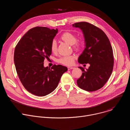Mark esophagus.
<instances>
[{
  "label": "esophagus",
  "instance_id": "esophagus-1",
  "mask_svg": "<svg viewBox=\"0 0 130 130\" xmlns=\"http://www.w3.org/2000/svg\"><path fill=\"white\" fill-rule=\"evenodd\" d=\"M74 67H71V66H68V70L73 69H74Z\"/></svg>",
  "mask_w": 130,
  "mask_h": 130
}]
</instances>
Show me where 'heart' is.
I'll use <instances>...</instances> for the list:
<instances>
[{"instance_id":"b5f03b06","label":"heart","mask_w":130,"mask_h":130,"mask_svg":"<svg viewBox=\"0 0 130 130\" xmlns=\"http://www.w3.org/2000/svg\"><path fill=\"white\" fill-rule=\"evenodd\" d=\"M60 39L64 42L67 43V44L71 45H73V48L75 50L78 51L80 50L82 47V42L80 41L77 40L76 36L70 32H64L60 36ZM50 48L52 52L53 53H55L57 51V44L55 40L52 41ZM75 58V57L74 56H63L58 60V62L65 65L70 66L73 64Z\"/></svg>"}]
</instances>
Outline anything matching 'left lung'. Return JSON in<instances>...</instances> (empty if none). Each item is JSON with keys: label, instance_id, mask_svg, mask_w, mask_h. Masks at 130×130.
Returning <instances> with one entry per match:
<instances>
[{"label": "left lung", "instance_id": "obj_1", "mask_svg": "<svg viewBox=\"0 0 130 130\" xmlns=\"http://www.w3.org/2000/svg\"><path fill=\"white\" fill-rule=\"evenodd\" d=\"M72 25L79 28L85 38V48L78 62L90 65L86 70L78 67L83 72L77 80V85L87 91L98 90L103 87L112 72L114 59L110 42L101 29L92 24L80 22Z\"/></svg>", "mask_w": 130, "mask_h": 130}]
</instances>
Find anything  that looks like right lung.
Here are the masks:
<instances>
[{
    "label": "right lung",
    "mask_w": 130,
    "mask_h": 130,
    "mask_svg": "<svg viewBox=\"0 0 130 130\" xmlns=\"http://www.w3.org/2000/svg\"><path fill=\"white\" fill-rule=\"evenodd\" d=\"M57 32V29L33 27L15 47L14 61L17 74L24 87L34 95L44 96L52 92L68 70L61 65L44 67V60L52 54L51 43Z\"/></svg>",
    "instance_id": "1"
}]
</instances>
